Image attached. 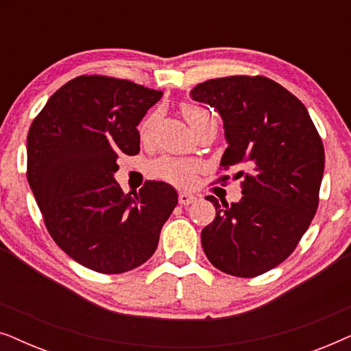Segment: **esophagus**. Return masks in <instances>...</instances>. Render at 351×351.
<instances>
[{"mask_svg": "<svg viewBox=\"0 0 351 351\" xmlns=\"http://www.w3.org/2000/svg\"><path fill=\"white\" fill-rule=\"evenodd\" d=\"M195 201H196V196L186 193V191H182V193L179 195V203L182 206H189L191 203H195Z\"/></svg>", "mask_w": 351, "mask_h": 351, "instance_id": "1", "label": "esophagus"}]
</instances>
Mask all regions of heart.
I'll return each instance as SVG.
<instances>
[{"instance_id":"heart-1","label":"heart","mask_w":351,"mask_h":351,"mask_svg":"<svg viewBox=\"0 0 351 351\" xmlns=\"http://www.w3.org/2000/svg\"><path fill=\"white\" fill-rule=\"evenodd\" d=\"M182 114L186 119V123L190 124V128L198 129L201 126H206L209 123H215L214 114L203 107H198V105L185 104L182 105ZM153 123H155V117H150L145 123L142 124V136H147L148 132L152 131ZM150 169L155 176L161 177V179H166L172 182L176 185H190L195 179V166L190 165V162L182 161V160H174V158H160V160H155L150 165Z\"/></svg>"}]
</instances>
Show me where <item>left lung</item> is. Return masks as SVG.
Here are the masks:
<instances>
[{
    "label": "left lung",
    "instance_id": "1",
    "mask_svg": "<svg viewBox=\"0 0 351 351\" xmlns=\"http://www.w3.org/2000/svg\"><path fill=\"white\" fill-rule=\"evenodd\" d=\"M190 95L222 118L220 166L249 169L234 174L243 177L238 203L208 196L215 219L201 232L204 254L220 271L258 276L291 256L318 209L323 142L305 105L265 76L209 80Z\"/></svg>",
    "mask_w": 351,
    "mask_h": 351
}]
</instances>
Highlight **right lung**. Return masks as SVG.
<instances>
[{
	"instance_id": "1",
	"label": "right lung",
	"mask_w": 351,
	"mask_h": 351,
	"mask_svg": "<svg viewBox=\"0 0 351 351\" xmlns=\"http://www.w3.org/2000/svg\"><path fill=\"white\" fill-rule=\"evenodd\" d=\"M161 95L128 80L83 75L33 119L28 184L57 246L89 270L117 275L145 263L177 206L165 182H147L131 196L114 180L118 156L141 150L137 126Z\"/></svg>"
}]
</instances>
